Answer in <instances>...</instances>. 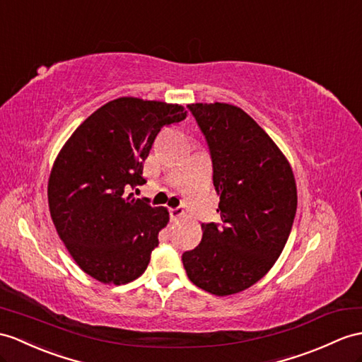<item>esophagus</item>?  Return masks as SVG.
<instances>
[{
    "label": "esophagus",
    "mask_w": 362,
    "mask_h": 362,
    "mask_svg": "<svg viewBox=\"0 0 362 362\" xmlns=\"http://www.w3.org/2000/svg\"><path fill=\"white\" fill-rule=\"evenodd\" d=\"M170 216L172 219H178V218H182L184 216V210L181 207H176V209H170Z\"/></svg>",
    "instance_id": "1"
}]
</instances>
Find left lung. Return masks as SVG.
I'll list each match as a JSON object with an SVG mask.
<instances>
[{"label":"left lung","instance_id":"1","mask_svg":"<svg viewBox=\"0 0 362 362\" xmlns=\"http://www.w3.org/2000/svg\"><path fill=\"white\" fill-rule=\"evenodd\" d=\"M214 164L223 224H201L202 240L182 253L197 287L216 296L240 293L266 275L292 230L298 206L293 170L258 122L226 103H193Z\"/></svg>","mask_w":362,"mask_h":362}]
</instances>
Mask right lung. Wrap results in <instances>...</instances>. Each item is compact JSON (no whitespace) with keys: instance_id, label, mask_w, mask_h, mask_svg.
Returning a JSON list of instances; mask_svg holds the SVG:
<instances>
[{"instance_id":"right-lung-1","label":"right lung","mask_w":362,"mask_h":362,"mask_svg":"<svg viewBox=\"0 0 362 362\" xmlns=\"http://www.w3.org/2000/svg\"><path fill=\"white\" fill-rule=\"evenodd\" d=\"M180 104L122 96L86 118L52 167V221L70 257L103 284H127L144 273L158 233L169 223L129 189L143 186V163L165 126L186 119Z\"/></svg>"}]
</instances>
